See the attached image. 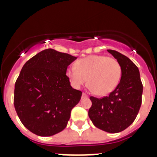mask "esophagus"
Returning a JSON list of instances; mask_svg holds the SVG:
<instances>
[{
  "instance_id": "obj_1",
  "label": "esophagus",
  "mask_w": 157,
  "mask_h": 157,
  "mask_svg": "<svg viewBox=\"0 0 157 157\" xmlns=\"http://www.w3.org/2000/svg\"><path fill=\"white\" fill-rule=\"evenodd\" d=\"M82 98H87V97H88V95H87L86 93H82Z\"/></svg>"
}]
</instances>
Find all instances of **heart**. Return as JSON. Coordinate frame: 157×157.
Returning <instances> with one entry per match:
<instances>
[{
  "label": "heart",
  "instance_id": "b5f03b06",
  "mask_svg": "<svg viewBox=\"0 0 157 157\" xmlns=\"http://www.w3.org/2000/svg\"><path fill=\"white\" fill-rule=\"evenodd\" d=\"M67 75L75 87L86 82L91 92L105 96L114 90L121 78V67L117 59L104 55H91L75 62L67 70Z\"/></svg>",
  "mask_w": 157,
  "mask_h": 157
}]
</instances>
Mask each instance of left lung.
<instances>
[{"label":"left lung","instance_id":"1","mask_svg":"<svg viewBox=\"0 0 157 157\" xmlns=\"http://www.w3.org/2000/svg\"><path fill=\"white\" fill-rule=\"evenodd\" d=\"M121 67L120 83L109 96L97 98L91 96L92 106L89 117L96 127L109 133L127 129L136 119L141 105L143 86L139 70L128 57L117 51L108 49Z\"/></svg>","mask_w":157,"mask_h":157}]
</instances>
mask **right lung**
<instances>
[{"label":"right lung","mask_w":157,"mask_h":157,"mask_svg":"<svg viewBox=\"0 0 157 157\" xmlns=\"http://www.w3.org/2000/svg\"><path fill=\"white\" fill-rule=\"evenodd\" d=\"M76 59L48 48L23 65L15 83L14 106L23 126L36 135L52 136L67 127L82 91L70 85L66 72Z\"/></svg>","instance_id":"1"}]
</instances>
